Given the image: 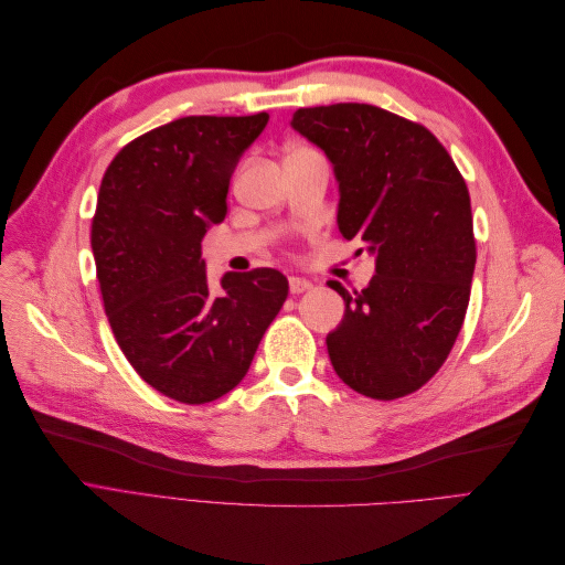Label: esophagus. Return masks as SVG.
<instances>
[{
	"label": "esophagus",
	"instance_id": "34e87169",
	"mask_svg": "<svg viewBox=\"0 0 565 565\" xmlns=\"http://www.w3.org/2000/svg\"><path fill=\"white\" fill-rule=\"evenodd\" d=\"M311 287H313V285H311V280L297 278V276L289 278V292H292V295H303V292H309Z\"/></svg>",
	"mask_w": 565,
	"mask_h": 565
}]
</instances>
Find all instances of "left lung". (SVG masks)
I'll return each mask as SVG.
<instances>
[{"label":"left lung","instance_id":"8db88e82","mask_svg":"<svg viewBox=\"0 0 565 565\" xmlns=\"http://www.w3.org/2000/svg\"><path fill=\"white\" fill-rule=\"evenodd\" d=\"M292 127L324 150L339 181L337 224L377 256L363 292L328 334L339 380L374 401L415 393L465 324L476 241L469 188L436 136L367 104L299 108Z\"/></svg>","mask_w":565,"mask_h":565}]
</instances>
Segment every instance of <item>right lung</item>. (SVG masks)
Instances as JSON below:
<instances>
[{
    "label": "right lung",
    "instance_id": "obj_1",
    "mask_svg": "<svg viewBox=\"0 0 565 565\" xmlns=\"http://www.w3.org/2000/svg\"><path fill=\"white\" fill-rule=\"evenodd\" d=\"M268 113L191 115L127 143L100 181L92 249L104 309L139 377L185 405L226 396L287 299L276 268L207 280L202 237Z\"/></svg>",
    "mask_w": 565,
    "mask_h": 565
}]
</instances>
